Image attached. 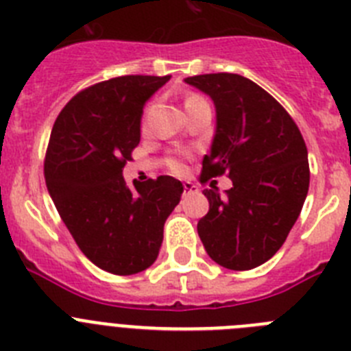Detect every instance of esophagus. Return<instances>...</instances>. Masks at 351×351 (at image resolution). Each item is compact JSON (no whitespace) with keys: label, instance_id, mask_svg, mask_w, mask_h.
Here are the masks:
<instances>
[{"label":"esophagus","instance_id":"34e87169","mask_svg":"<svg viewBox=\"0 0 351 351\" xmlns=\"http://www.w3.org/2000/svg\"><path fill=\"white\" fill-rule=\"evenodd\" d=\"M182 186H184V193H195V191H198V186L191 181H186Z\"/></svg>","mask_w":351,"mask_h":351}]
</instances>
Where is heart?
<instances>
[{
	"mask_svg": "<svg viewBox=\"0 0 351 351\" xmlns=\"http://www.w3.org/2000/svg\"><path fill=\"white\" fill-rule=\"evenodd\" d=\"M191 98H193V96H191ZM172 167H173V169H176V170H182V163H179V161H173Z\"/></svg>",
	"mask_w": 351,
	"mask_h": 351,
	"instance_id": "b5f03b06",
	"label": "heart"
}]
</instances>
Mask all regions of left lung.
<instances>
[{"instance_id":"1","label":"left lung","mask_w":351,"mask_h":351,"mask_svg":"<svg viewBox=\"0 0 351 351\" xmlns=\"http://www.w3.org/2000/svg\"><path fill=\"white\" fill-rule=\"evenodd\" d=\"M216 108V132L202 181L226 173L232 188L206 190L209 213L197 225L207 255L230 271H250L276 255L309 190L308 149L299 128L258 84L237 73L184 79Z\"/></svg>"}]
</instances>
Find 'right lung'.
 <instances>
[{
    "mask_svg": "<svg viewBox=\"0 0 351 351\" xmlns=\"http://www.w3.org/2000/svg\"><path fill=\"white\" fill-rule=\"evenodd\" d=\"M170 75H125L73 96L56 119L45 182L77 246L96 267L117 276L145 271L184 186L170 176L126 184L123 169L141 142L145 101Z\"/></svg>",
    "mask_w": 351,
    "mask_h": 351,
    "instance_id": "add662e5",
    "label": "right lung"
}]
</instances>
